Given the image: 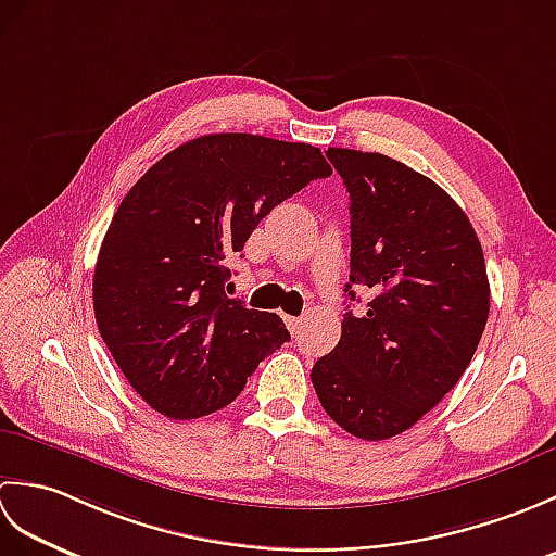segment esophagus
Instances as JSON below:
<instances>
[{"instance_id": "34e87169", "label": "esophagus", "mask_w": 556, "mask_h": 556, "mask_svg": "<svg viewBox=\"0 0 556 556\" xmlns=\"http://www.w3.org/2000/svg\"><path fill=\"white\" fill-rule=\"evenodd\" d=\"M285 320H287V327H289L291 334H299L301 332L303 317H289V315H285Z\"/></svg>"}]
</instances>
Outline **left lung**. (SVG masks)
<instances>
[{"instance_id":"left-lung-1","label":"left lung","mask_w":556,"mask_h":556,"mask_svg":"<svg viewBox=\"0 0 556 556\" xmlns=\"http://www.w3.org/2000/svg\"><path fill=\"white\" fill-rule=\"evenodd\" d=\"M351 195L353 289L341 339L313 365L327 416L358 440L413 428L466 372L490 315V281L473 224L428 176L380 152L329 148Z\"/></svg>"}]
</instances>
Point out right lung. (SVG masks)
I'll return each mask as SVG.
<instances>
[{
	"label": "right lung",
	"mask_w": 556,
	"mask_h": 556,
	"mask_svg": "<svg viewBox=\"0 0 556 556\" xmlns=\"http://www.w3.org/2000/svg\"><path fill=\"white\" fill-rule=\"evenodd\" d=\"M332 174L323 152L253 134H210L140 176L100 245V337L162 416L193 420L241 394L289 332L277 313L224 293L233 255L271 207Z\"/></svg>",
	"instance_id": "add662e5"
}]
</instances>
